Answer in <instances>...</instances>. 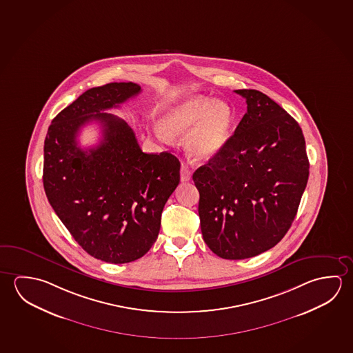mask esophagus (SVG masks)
Wrapping results in <instances>:
<instances>
[{"instance_id":"obj_1","label":"esophagus","mask_w":353,"mask_h":353,"mask_svg":"<svg viewBox=\"0 0 353 353\" xmlns=\"http://www.w3.org/2000/svg\"><path fill=\"white\" fill-rule=\"evenodd\" d=\"M192 177V172L190 171V168H187L185 165H182L181 168V181L182 182H188Z\"/></svg>"}]
</instances>
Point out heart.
Here are the masks:
<instances>
[{
    "instance_id": "b5f03b06",
    "label": "heart",
    "mask_w": 353,
    "mask_h": 353,
    "mask_svg": "<svg viewBox=\"0 0 353 353\" xmlns=\"http://www.w3.org/2000/svg\"><path fill=\"white\" fill-rule=\"evenodd\" d=\"M235 121L234 110L221 101L196 96L176 104L162 117V129L157 135L168 139L171 135H185L187 152L196 160H205L216 155L232 134Z\"/></svg>"
}]
</instances>
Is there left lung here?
Here are the masks:
<instances>
[{
  "mask_svg": "<svg viewBox=\"0 0 353 353\" xmlns=\"http://www.w3.org/2000/svg\"><path fill=\"white\" fill-rule=\"evenodd\" d=\"M248 112L221 150L196 168L203 239L225 260L277 245L294 220L309 177L305 139L293 117L256 90H236Z\"/></svg>",
  "mask_w": 353,
  "mask_h": 353,
  "instance_id": "left-lung-1",
  "label": "left lung"
}]
</instances>
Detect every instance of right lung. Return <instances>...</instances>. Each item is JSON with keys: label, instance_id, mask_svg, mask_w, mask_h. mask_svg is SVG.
I'll use <instances>...</instances> for the list:
<instances>
[{"label": "right lung", "instance_id": "1", "mask_svg": "<svg viewBox=\"0 0 353 353\" xmlns=\"http://www.w3.org/2000/svg\"><path fill=\"white\" fill-rule=\"evenodd\" d=\"M140 91L133 82L87 90L52 119L44 141L43 185L54 212L87 254L116 265L151 249L179 183L177 157L145 154L127 121L104 113ZM90 121L101 124L103 140L81 150L77 135Z\"/></svg>", "mask_w": 353, "mask_h": 353}]
</instances>
